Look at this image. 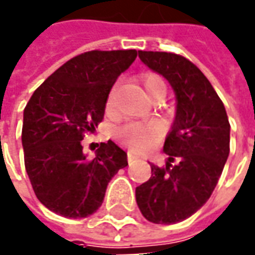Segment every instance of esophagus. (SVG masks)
<instances>
[{
    "mask_svg": "<svg viewBox=\"0 0 255 255\" xmlns=\"http://www.w3.org/2000/svg\"><path fill=\"white\" fill-rule=\"evenodd\" d=\"M127 158H128V163H132V162H134V161H136V159H138L139 156L134 154V152H128Z\"/></svg>",
    "mask_w": 255,
    "mask_h": 255,
    "instance_id": "34e87169",
    "label": "esophagus"
}]
</instances>
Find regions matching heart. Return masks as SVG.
<instances>
[{
    "instance_id": "1",
    "label": "heart",
    "mask_w": 255,
    "mask_h": 255,
    "mask_svg": "<svg viewBox=\"0 0 255 255\" xmlns=\"http://www.w3.org/2000/svg\"><path fill=\"white\" fill-rule=\"evenodd\" d=\"M145 92L149 97H158L166 93V84L158 73L146 72L141 76ZM113 101H114V89L109 93L107 97V110L113 111ZM165 124L161 120H151V121H127L114 129V136L120 144L127 146L132 151L142 152L156 145L165 135Z\"/></svg>"
}]
</instances>
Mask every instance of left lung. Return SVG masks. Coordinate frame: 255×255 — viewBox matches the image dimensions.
<instances>
[{
  "label": "left lung",
  "mask_w": 255,
  "mask_h": 255,
  "mask_svg": "<svg viewBox=\"0 0 255 255\" xmlns=\"http://www.w3.org/2000/svg\"><path fill=\"white\" fill-rule=\"evenodd\" d=\"M138 53L171 83L178 106L163 145L169 162L163 168L151 163V178L135 189L136 205L146 220L173 224L198 212L213 193L230 152V123L223 101L195 63L171 52Z\"/></svg>",
  "instance_id": "1"
}]
</instances>
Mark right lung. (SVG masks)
I'll return each instance as SVG.
<instances>
[{
	"mask_svg": "<svg viewBox=\"0 0 255 255\" xmlns=\"http://www.w3.org/2000/svg\"><path fill=\"white\" fill-rule=\"evenodd\" d=\"M136 50H89L67 60L33 92L23 110L25 169L39 202L56 215L82 219L101 206L111 178L128 165L127 152L111 139L96 158L82 139L104 117L119 76Z\"/></svg>",
	"mask_w": 255,
	"mask_h": 255,
	"instance_id": "obj_1",
	"label": "right lung"
}]
</instances>
